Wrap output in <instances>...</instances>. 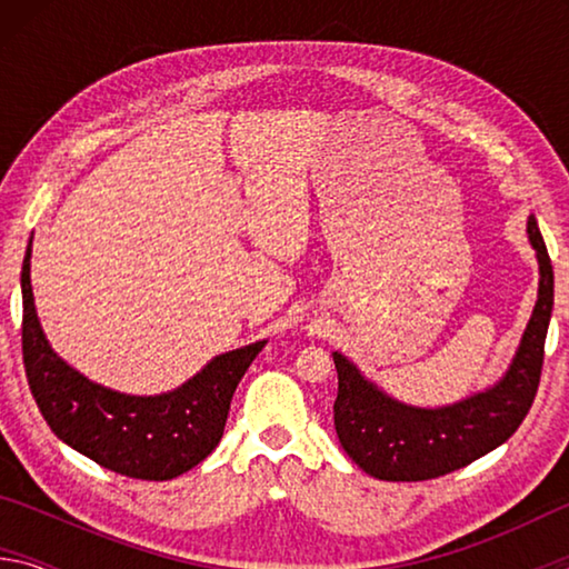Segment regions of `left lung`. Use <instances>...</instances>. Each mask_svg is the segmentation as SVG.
Returning <instances> with one entry per match:
<instances>
[{
	"label": "left lung",
	"mask_w": 569,
	"mask_h": 569,
	"mask_svg": "<svg viewBox=\"0 0 569 569\" xmlns=\"http://www.w3.org/2000/svg\"><path fill=\"white\" fill-rule=\"evenodd\" d=\"M529 243L539 261V296L505 379L441 409L407 407L387 397L341 353L339 397L333 401L336 435L346 455L366 475L387 481H427L471 465L515 435L537 397L542 377L545 339L555 303L550 253L535 216L527 220Z\"/></svg>",
	"instance_id": "8db88e82"
}]
</instances>
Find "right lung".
I'll return each mask as SVG.
<instances>
[{
    "label": "right lung",
    "mask_w": 569,
    "mask_h": 569,
    "mask_svg": "<svg viewBox=\"0 0 569 569\" xmlns=\"http://www.w3.org/2000/svg\"><path fill=\"white\" fill-rule=\"evenodd\" d=\"M32 240L22 263V359L32 397L64 445L114 475L166 481L200 465L223 437L230 399L266 346L216 356L188 383L160 397H124L84 379L40 329L30 283Z\"/></svg>",
    "instance_id": "right-lung-1"
}]
</instances>
